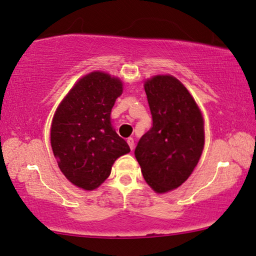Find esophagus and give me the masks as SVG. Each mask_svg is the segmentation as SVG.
Masks as SVG:
<instances>
[{"label":"esophagus","mask_w":256,"mask_h":256,"mask_svg":"<svg viewBox=\"0 0 256 256\" xmlns=\"http://www.w3.org/2000/svg\"><path fill=\"white\" fill-rule=\"evenodd\" d=\"M128 144L130 146V149L133 150V148H134V140L132 139V138H128Z\"/></svg>","instance_id":"34e87169"}]
</instances>
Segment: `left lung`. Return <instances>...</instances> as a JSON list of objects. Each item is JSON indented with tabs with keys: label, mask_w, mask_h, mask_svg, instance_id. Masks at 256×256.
I'll use <instances>...</instances> for the list:
<instances>
[{
	"label": "left lung",
	"mask_w": 256,
	"mask_h": 256,
	"mask_svg": "<svg viewBox=\"0 0 256 256\" xmlns=\"http://www.w3.org/2000/svg\"><path fill=\"white\" fill-rule=\"evenodd\" d=\"M152 128L134 150L147 184L163 194L180 186L192 173L204 148V120L188 90L173 76L144 83Z\"/></svg>",
	"instance_id": "1"
}]
</instances>
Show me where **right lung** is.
I'll use <instances>...</instances> for the list:
<instances>
[{"label": "right lung", "mask_w": 256, "mask_h": 256, "mask_svg": "<svg viewBox=\"0 0 256 256\" xmlns=\"http://www.w3.org/2000/svg\"><path fill=\"white\" fill-rule=\"evenodd\" d=\"M122 92L118 78L93 72L76 83L54 114V155L64 176L80 188H98L114 162L130 152L126 141L110 124L112 108Z\"/></svg>", "instance_id": "obj_1"}]
</instances>
